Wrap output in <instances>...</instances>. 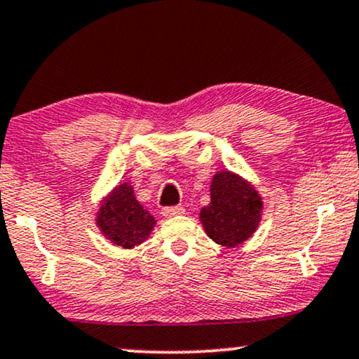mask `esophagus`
Returning a JSON list of instances; mask_svg holds the SVG:
<instances>
[{
  "label": "esophagus",
  "instance_id": "1",
  "mask_svg": "<svg viewBox=\"0 0 359 359\" xmlns=\"http://www.w3.org/2000/svg\"><path fill=\"white\" fill-rule=\"evenodd\" d=\"M185 212L184 207L180 205H174V207H164L162 208V215L164 217H175V215H182Z\"/></svg>",
  "mask_w": 359,
  "mask_h": 359
}]
</instances>
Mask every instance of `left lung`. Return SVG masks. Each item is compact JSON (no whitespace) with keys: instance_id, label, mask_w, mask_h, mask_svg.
Segmentation results:
<instances>
[{"instance_id":"8db88e82","label":"left lung","mask_w":359,"mask_h":359,"mask_svg":"<svg viewBox=\"0 0 359 359\" xmlns=\"http://www.w3.org/2000/svg\"><path fill=\"white\" fill-rule=\"evenodd\" d=\"M212 201L201 219L208 237L224 247H237L255 232L262 215V198L250 184L229 170L215 174Z\"/></svg>"}]
</instances>
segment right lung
Segmentation results:
<instances>
[{
    "label": "right lung",
    "mask_w": 359,
    "mask_h": 359,
    "mask_svg": "<svg viewBox=\"0 0 359 359\" xmlns=\"http://www.w3.org/2000/svg\"><path fill=\"white\" fill-rule=\"evenodd\" d=\"M156 224L151 213L135 201L133 185L122 184L102 203L97 225L114 245L130 248L147 238Z\"/></svg>",
    "instance_id": "add662e5"
}]
</instances>
